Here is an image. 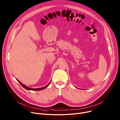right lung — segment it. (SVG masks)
Segmentation results:
<instances>
[{
  "label": "right lung",
  "instance_id": "1",
  "mask_svg": "<svg viewBox=\"0 0 120 120\" xmlns=\"http://www.w3.org/2000/svg\"><path fill=\"white\" fill-rule=\"evenodd\" d=\"M17 81L20 83V84L23 87V88H25V89H27V90H32V91H40V90H43V89H45L46 88H47L48 86L49 85V84H50V82H49V83L48 84V85H47L46 86H45V87H42V88H36V89H34V88H29V87H27V86H25V85H23V84H22L21 82H20L18 80H17Z\"/></svg>",
  "mask_w": 120,
  "mask_h": 120
}]
</instances>
